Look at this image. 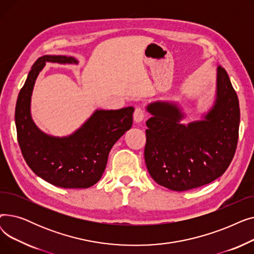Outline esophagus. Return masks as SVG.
Wrapping results in <instances>:
<instances>
[{
    "instance_id": "1",
    "label": "esophagus",
    "mask_w": 254,
    "mask_h": 254,
    "mask_svg": "<svg viewBox=\"0 0 254 254\" xmlns=\"http://www.w3.org/2000/svg\"><path fill=\"white\" fill-rule=\"evenodd\" d=\"M144 117H145L144 109L142 108V107H137L135 112H134V120H135V123H137V124L141 123L142 120L144 119Z\"/></svg>"
}]
</instances>
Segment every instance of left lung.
Here are the masks:
<instances>
[{
  "mask_svg": "<svg viewBox=\"0 0 254 254\" xmlns=\"http://www.w3.org/2000/svg\"><path fill=\"white\" fill-rule=\"evenodd\" d=\"M146 122L144 157L152 179L175 191L199 188L220 177L234 157L240 125L237 93L228 73L216 70L215 98L197 120L183 124L178 103L152 102Z\"/></svg>",
  "mask_w": 254,
  "mask_h": 254,
  "instance_id": "1",
  "label": "left lung"
}]
</instances>
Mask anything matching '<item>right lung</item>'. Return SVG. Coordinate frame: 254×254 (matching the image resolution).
Masks as SVG:
<instances>
[{
	"mask_svg": "<svg viewBox=\"0 0 254 254\" xmlns=\"http://www.w3.org/2000/svg\"><path fill=\"white\" fill-rule=\"evenodd\" d=\"M46 63L79 64L73 57L43 56L33 64L15 107L18 144L24 161L37 176L63 189H87L105 171L117 140L131 127L134 108L97 109L68 136H52L40 129L31 113L32 95Z\"/></svg>",
	"mask_w": 254,
	"mask_h": 254,
	"instance_id": "add662e5",
	"label": "right lung"
}]
</instances>
